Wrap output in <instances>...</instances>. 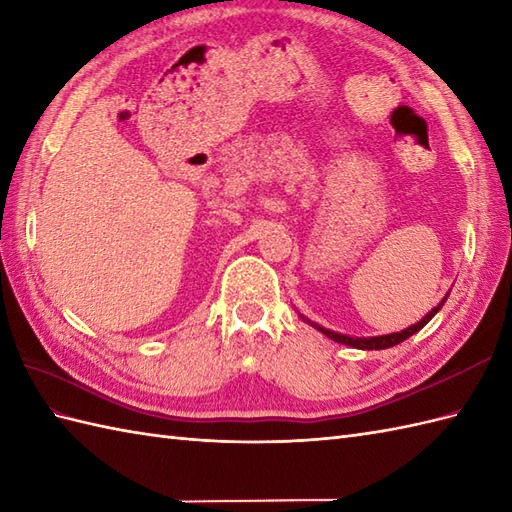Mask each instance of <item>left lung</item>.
Returning <instances> with one entry per match:
<instances>
[{"label": "left lung", "instance_id": "obj_1", "mask_svg": "<svg viewBox=\"0 0 512 512\" xmlns=\"http://www.w3.org/2000/svg\"><path fill=\"white\" fill-rule=\"evenodd\" d=\"M449 292H451V288L443 294V299L438 301L430 312H427L421 320H417V323H412V325H408V327H403V329H399V331H390V334H379V336H351V334H340V331H334V329H327V327H323V325H318V323H312L310 318H305V316H301L307 325H312L316 331H320V334H325L327 338H331V340H336V342H340V344H347V347H353V349H366V351H373V349H388V347H395V344H399V342H403V340H408L412 334H417L419 329H423L427 323H430V320L434 318V314L441 310V307L445 305V301H447V296H449Z\"/></svg>", "mask_w": 512, "mask_h": 512}]
</instances>
